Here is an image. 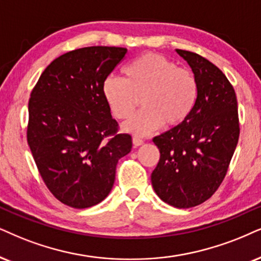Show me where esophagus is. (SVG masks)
Here are the masks:
<instances>
[{
	"mask_svg": "<svg viewBox=\"0 0 261 261\" xmlns=\"http://www.w3.org/2000/svg\"><path fill=\"white\" fill-rule=\"evenodd\" d=\"M133 142H134V144L136 147L142 146V144H143V140H142V138H140V137H134L133 138Z\"/></svg>",
	"mask_w": 261,
	"mask_h": 261,
	"instance_id": "1",
	"label": "esophagus"
}]
</instances>
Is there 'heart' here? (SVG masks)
I'll list each match as a JSON object with an SVG mask.
<instances>
[{"instance_id": "obj_1", "label": "heart", "mask_w": 261, "mask_h": 261, "mask_svg": "<svg viewBox=\"0 0 261 261\" xmlns=\"http://www.w3.org/2000/svg\"><path fill=\"white\" fill-rule=\"evenodd\" d=\"M124 78L108 75L102 95L111 113L119 120L134 114L142 97L143 110L123 125L136 136H148L165 124L179 125L195 107L199 87L190 71L179 68L164 55L149 53L131 61L123 70Z\"/></svg>"}]
</instances>
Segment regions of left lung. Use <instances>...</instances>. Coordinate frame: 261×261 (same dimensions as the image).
I'll use <instances>...</instances> for the list:
<instances>
[{"label": "left lung", "mask_w": 261, "mask_h": 261, "mask_svg": "<svg viewBox=\"0 0 261 261\" xmlns=\"http://www.w3.org/2000/svg\"><path fill=\"white\" fill-rule=\"evenodd\" d=\"M196 78L199 94L182 124L154 137L160 160L151 186L164 202L190 208L216 193L240 136L237 98L225 74L195 53L176 49Z\"/></svg>", "instance_id": "1"}]
</instances>
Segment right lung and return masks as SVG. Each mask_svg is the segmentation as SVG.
<instances>
[{
  "label": "right lung",
  "instance_id": "add662e5",
  "mask_svg": "<svg viewBox=\"0 0 261 261\" xmlns=\"http://www.w3.org/2000/svg\"><path fill=\"white\" fill-rule=\"evenodd\" d=\"M126 48L87 47L55 59L43 71L29 101L28 143L51 194L73 208L105 200L120 158L133 140L117 134L102 84ZM114 137L107 141L104 138Z\"/></svg>",
  "mask_w": 261,
  "mask_h": 261
}]
</instances>
